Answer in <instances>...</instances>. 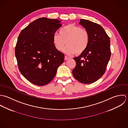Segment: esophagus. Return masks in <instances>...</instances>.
<instances>
[{"label": "esophagus", "instance_id": "34e87169", "mask_svg": "<svg viewBox=\"0 0 128 128\" xmlns=\"http://www.w3.org/2000/svg\"><path fill=\"white\" fill-rule=\"evenodd\" d=\"M70 59V57H68V56H65V60H68V59Z\"/></svg>", "mask_w": 128, "mask_h": 128}]
</instances>
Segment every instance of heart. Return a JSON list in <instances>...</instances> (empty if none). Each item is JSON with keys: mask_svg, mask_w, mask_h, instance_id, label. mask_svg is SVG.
<instances>
[{"mask_svg": "<svg viewBox=\"0 0 128 128\" xmlns=\"http://www.w3.org/2000/svg\"><path fill=\"white\" fill-rule=\"evenodd\" d=\"M53 42L58 51H61L66 44L67 45L64 50L66 54L72 55L77 53L80 54L86 50L88 46L90 34L84 28L69 24L60 30L59 34H53Z\"/></svg>", "mask_w": 128, "mask_h": 128, "instance_id": "1", "label": "heart"}]
</instances>
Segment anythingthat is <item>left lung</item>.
<instances>
[{"label": "left lung", "instance_id": "8db88e82", "mask_svg": "<svg viewBox=\"0 0 128 128\" xmlns=\"http://www.w3.org/2000/svg\"><path fill=\"white\" fill-rule=\"evenodd\" d=\"M79 24L88 32L90 42L86 51L74 58L76 65L72 73L78 82L91 84L105 72L111 56L110 40L99 24L85 19H80Z\"/></svg>", "mask_w": 128, "mask_h": 128}]
</instances>
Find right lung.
I'll return each instance as SVG.
<instances>
[{"mask_svg":"<svg viewBox=\"0 0 128 128\" xmlns=\"http://www.w3.org/2000/svg\"><path fill=\"white\" fill-rule=\"evenodd\" d=\"M61 26L58 19L42 17L26 26L18 36L15 50L18 68L33 84L50 83L64 62V54L53 42V34Z\"/></svg>","mask_w":128,"mask_h":128,"instance_id":"1","label":"right lung"}]
</instances>
